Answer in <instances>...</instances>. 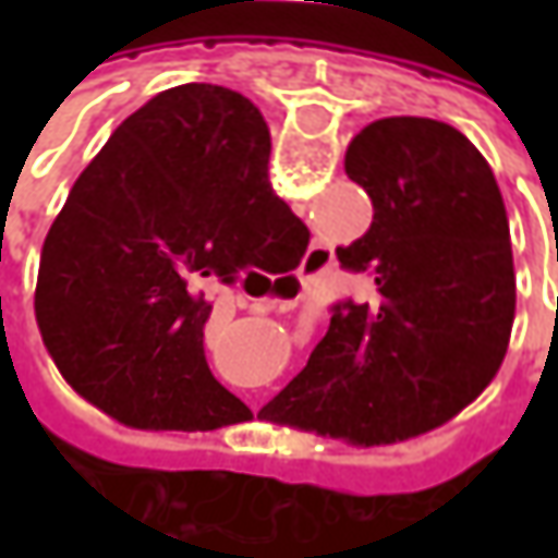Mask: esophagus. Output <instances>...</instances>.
Listing matches in <instances>:
<instances>
[{
  "mask_svg": "<svg viewBox=\"0 0 558 558\" xmlns=\"http://www.w3.org/2000/svg\"><path fill=\"white\" fill-rule=\"evenodd\" d=\"M307 267L313 269V272H323V269L329 267V251L319 245H313L311 251H307Z\"/></svg>",
  "mask_w": 558,
  "mask_h": 558,
  "instance_id": "34e87169",
  "label": "esophagus"
}]
</instances>
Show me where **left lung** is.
<instances>
[{
	"instance_id": "8db88e82",
	"label": "left lung",
	"mask_w": 558,
	"mask_h": 558,
	"mask_svg": "<svg viewBox=\"0 0 558 558\" xmlns=\"http://www.w3.org/2000/svg\"><path fill=\"white\" fill-rule=\"evenodd\" d=\"M344 170L373 198V226L338 247L375 298L332 307L326 338L267 418L360 447L438 428L500 369L515 316L504 195L484 155L432 118H381L356 133ZM470 373L439 378L459 360Z\"/></svg>"
}]
</instances>
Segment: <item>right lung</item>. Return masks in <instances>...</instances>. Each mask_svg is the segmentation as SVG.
<instances>
[{
    "mask_svg": "<svg viewBox=\"0 0 558 558\" xmlns=\"http://www.w3.org/2000/svg\"><path fill=\"white\" fill-rule=\"evenodd\" d=\"M269 130L242 93L163 89L80 173L39 257L36 323L54 366L133 428H214L235 400L204 360L195 286L267 272L311 232L269 185ZM307 251V247H304Z\"/></svg>",
    "mask_w": 558,
    "mask_h": 558,
    "instance_id": "add662e5",
    "label": "right lung"
}]
</instances>
